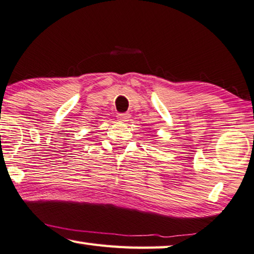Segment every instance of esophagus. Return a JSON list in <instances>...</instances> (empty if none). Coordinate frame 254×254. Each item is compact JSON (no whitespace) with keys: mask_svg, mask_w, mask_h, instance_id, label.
Returning a JSON list of instances; mask_svg holds the SVG:
<instances>
[{"mask_svg":"<svg viewBox=\"0 0 254 254\" xmlns=\"http://www.w3.org/2000/svg\"><path fill=\"white\" fill-rule=\"evenodd\" d=\"M128 118H130V114L128 113H120L118 115V120L121 122H127L128 121Z\"/></svg>","mask_w":254,"mask_h":254,"instance_id":"34e87169","label":"esophagus"}]
</instances>
